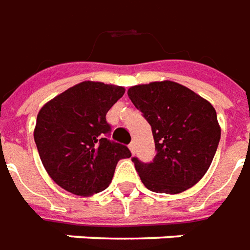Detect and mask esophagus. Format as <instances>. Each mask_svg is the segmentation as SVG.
<instances>
[{"label": "esophagus", "mask_w": 250, "mask_h": 250, "mask_svg": "<svg viewBox=\"0 0 250 250\" xmlns=\"http://www.w3.org/2000/svg\"><path fill=\"white\" fill-rule=\"evenodd\" d=\"M129 149H130L132 152H135V149H136L135 142H132V143H130V144H129Z\"/></svg>", "instance_id": "esophagus-1"}]
</instances>
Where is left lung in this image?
Here are the masks:
<instances>
[{
  "label": "left lung",
  "mask_w": 250,
  "mask_h": 250,
  "mask_svg": "<svg viewBox=\"0 0 250 250\" xmlns=\"http://www.w3.org/2000/svg\"><path fill=\"white\" fill-rule=\"evenodd\" d=\"M128 96L151 125L156 149L149 163L132 158L144 187L175 194L196 185L211 166L220 140L214 106L168 80L133 85Z\"/></svg>",
  "instance_id": "8db88e82"
}]
</instances>
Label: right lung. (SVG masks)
Returning a JSON list of instances; mask_svg holds the SVG:
<instances>
[{
	"instance_id": "right-lung-1",
	"label": "right lung",
	"mask_w": 250,
	"mask_h": 250,
	"mask_svg": "<svg viewBox=\"0 0 250 250\" xmlns=\"http://www.w3.org/2000/svg\"><path fill=\"white\" fill-rule=\"evenodd\" d=\"M124 94L120 85L83 82L39 110L34 139L57 185L79 196L99 193L113 180L118 161L132 156L126 146L107 139L106 114Z\"/></svg>"
}]
</instances>
